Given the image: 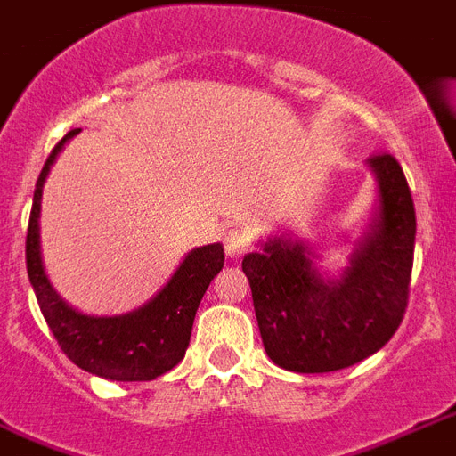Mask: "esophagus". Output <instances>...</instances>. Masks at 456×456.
I'll return each instance as SVG.
<instances>
[{"label": "esophagus", "instance_id": "1", "mask_svg": "<svg viewBox=\"0 0 456 456\" xmlns=\"http://www.w3.org/2000/svg\"><path fill=\"white\" fill-rule=\"evenodd\" d=\"M251 246V236L246 234L243 229H229L224 234V251H227L229 258H239L243 253L248 251Z\"/></svg>", "mask_w": 456, "mask_h": 456}]
</instances>
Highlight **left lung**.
I'll return each mask as SVG.
<instances>
[{
  "mask_svg": "<svg viewBox=\"0 0 456 456\" xmlns=\"http://www.w3.org/2000/svg\"><path fill=\"white\" fill-rule=\"evenodd\" d=\"M368 165L380 210L339 280H322L308 246L274 236L241 267L267 356L294 373L349 368L382 349L409 304L416 210L402 167L390 152Z\"/></svg>",
  "mask_w": 456,
  "mask_h": 456,
  "instance_id": "left-lung-1",
  "label": "left lung"
}]
</instances>
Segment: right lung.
I'll return each instance as SVG.
<instances>
[{
	"instance_id": "1",
	"label": "right lung",
	"mask_w": 456,
	"mask_h": 456,
	"mask_svg": "<svg viewBox=\"0 0 456 456\" xmlns=\"http://www.w3.org/2000/svg\"><path fill=\"white\" fill-rule=\"evenodd\" d=\"M76 134L78 128L69 131L54 145L35 183L26 236L28 277L52 335L76 366L107 380H155L158 375L172 370L189 349L193 318L205 289L224 265V248L220 243H210L191 251L165 284V289L134 313L100 318L71 308L52 289L45 274L40 258V200L52 162Z\"/></svg>"
}]
</instances>
